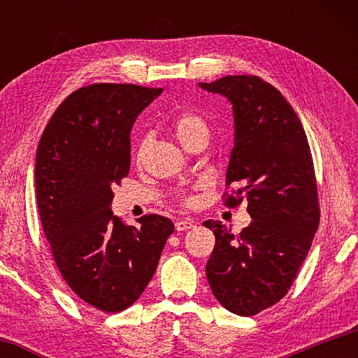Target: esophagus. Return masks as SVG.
<instances>
[{
    "instance_id": "esophagus-1",
    "label": "esophagus",
    "mask_w": 358,
    "mask_h": 358,
    "mask_svg": "<svg viewBox=\"0 0 358 358\" xmlns=\"http://www.w3.org/2000/svg\"><path fill=\"white\" fill-rule=\"evenodd\" d=\"M194 227V222L191 220H178L175 222V229L178 230V232H183V230H187Z\"/></svg>"
}]
</instances>
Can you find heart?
<instances>
[{
	"label": "heart",
	"instance_id": "heart-1",
	"mask_svg": "<svg viewBox=\"0 0 358 358\" xmlns=\"http://www.w3.org/2000/svg\"><path fill=\"white\" fill-rule=\"evenodd\" d=\"M173 132L178 141L183 143L194 134L207 132V123H205V120L201 117V115L189 110H183L180 112L173 120Z\"/></svg>",
	"mask_w": 358,
	"mask_h": 358
}]
</instances>
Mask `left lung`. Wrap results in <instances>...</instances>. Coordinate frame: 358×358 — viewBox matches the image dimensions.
<instances>
[{
  "instance_id": "obj_1",
  "label": "left lung",
  "mask_w": 358,
  "mask_h": 358,
  "mask_svg": "<svg viewBox=\"0 0 358 358\" xmlns=\"http://www.w3.org/2000/svg\"><path fill=\"white\" fill-rule=\"evenodd\" d=\"M232 104L235 143L226 186L227 207L248 202L251 224L238 235L205 221L216 243L207 278L216 300L238 316H254L292 286L319 227L313 156L292 106L257 76H227L199 83Z\"/></svg>"
}]
</instances>
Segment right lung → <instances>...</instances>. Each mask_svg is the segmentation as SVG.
Here are the masks:
<instances>
[{"mask_svg":"<svg viewBox=\"0 0 358 358\" xmlns=\"http://www.w3.org/2000/svg\"><path fill=\"white\" fill-rule=\"evenodd\" d=\"M161 93L131 83L78 88L38 145L36 199L52 256L72 292L106 313L142 295L173 232L166 216L145 215L134 227L110 210L112 187L129 173L132 124Z\"/></svg>","mask_w":358,"mask_h":358,"instance_id":"1","label":"right lung"}]
</instances>
